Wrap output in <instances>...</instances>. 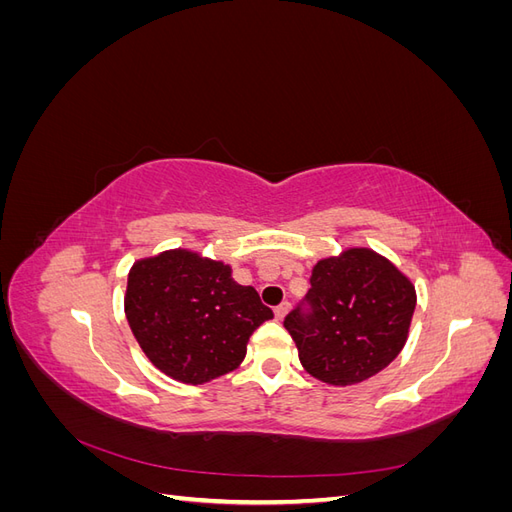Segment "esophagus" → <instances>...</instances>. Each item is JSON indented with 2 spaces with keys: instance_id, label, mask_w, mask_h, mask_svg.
Returning a JSON list of instances; mask_svg holds the SVG:
<instances>
[{
  "instance_id": "esophagus-1",
  "label": "esophagus",
  "mask_w": 512,
  "mask_h": 512,
  "mask_svg": "<svg viewBox=\"0 0 512 512\" xmlns=\"http://www.w3.org/2000/svg\"><path fill=\"white\" fill-rule=\"evenodd\" d=\"M288 309H290V303L288 301H284V303H280L275 307V318L277 320H282L286 314H288Z\"/></svg>"
}]
</instances>
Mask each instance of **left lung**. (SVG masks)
<instances>
[{
  "mask_svg": "<svg viewBox=\"0 0 512 512\" xmlns=\"http://www.w3.org/2000/svg\"><path fill=\"white\" fill-rule=\"evenodd\" d=\"M303 307L284 327L309 376L352 386L389 367L408 342L416 290L389 258L369 247H348L316 262Z\"/></svg>",
  "mask_w": 512,
  "mask_h": 512,
  "instance_id": "1",
  "label": "left lung"
}]
</instances>
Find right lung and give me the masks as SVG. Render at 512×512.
Returning a JSON list of instances; mask_svg holds the SVG:
<instances>
[{
    "label": "right lung",
    "instance_id": "right-lung-1",
    "mask_svg": "<svg viewBox=\"0 0 512 512\" xmlns=\"http://www.w3.org/2000/svg\"><path fill=\"white\" fill-rule=\"evenodd\" d=\"M123 309L147 359L194 386L237 369L250 335L273 318L230 265L183 247L134 262Z\"/></svg>",
    "mask_w": 512,
    "mask_h": 512
}]
</instances>
